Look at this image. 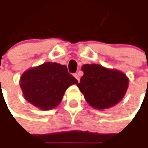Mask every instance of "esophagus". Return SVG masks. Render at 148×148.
Returning <instances> with one entry per match:
<instances>
[{
  "label": "esophagus",
  "mask_w": 148,
  "mask_h": 148,
  "mask_svg": "<svg viewBox=\"0 0 148 148\" xmlns=\"http://www.w3.org/2000/svg\"><path fill=\"white\" fill-rule=\"evenodd\" d=\"M74 77H75V78H76V79L78 80V82H79V74H77V73H75V74H74Z\"/></svg>",
  "instance_id": "esophagus-1"
}]
</instances>
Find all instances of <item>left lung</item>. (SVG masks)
<instances>
[{
  "label": "left lung",
  "instance_id": "obj_1",
  "mask_svg": "<svg viewBox=\"0 0 148 148\" xmlns=\"http://www.w3.org/2000/svg\"><path fill=\"white\" fill-rule=\"evenodd\" d=\"M81 70L84 76L76 85L87 103L94 108H110L125 96L129 79L123 72L96 64H84Z\"/></svg>",
  "mask_w": 148,
  "mask_h": 148
}]
</instances>
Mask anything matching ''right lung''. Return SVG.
I'll use <instances>...</instances> for the list:
<instances>
[{
    "label": "right lung",
    "mask_w": 148,
    "mask_h": 148,
    "mask_svg": "<svg viewBox=\"0 0 148 148\" xmlns=\"http://www.w3.org/2000/svg\"><path fill=\"white\" fill-rule=\"evenodd\" d=\"M77 83L65 65L56 62H46L28 69L20 78L25 99L44 111L59 105L67 88Z\"/></svg>",
    "instance_id": "obj_1"
}]
</instances>
